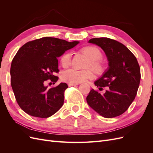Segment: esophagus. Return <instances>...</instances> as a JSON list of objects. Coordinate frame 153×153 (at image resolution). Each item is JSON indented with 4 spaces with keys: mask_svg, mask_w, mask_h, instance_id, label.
I'll use <instances>...</instances> for the list:
<instances>
[{
    "mask_svg": "<svg viewBox=\"0 0 153 153\" xmlns=\"http://www.w3.org/2000/svg\"><path fill=\"white\" fill-rule=\"evenodd\" d=\"M78 85V84H75V83H69V84H68V85L69 87L75 86V85Z\"/></svg>",
    "mask_w": 153,
    "mask_h": 153,
    "instance_id": "obj_1",
    "label": "esophagus"
}]
</instances>
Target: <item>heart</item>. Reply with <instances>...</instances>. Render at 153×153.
I'll list each match as a JSON object with an SVG mask.
<instances>
[{
  "instance_id": "heart-1",
  "label": "heart",
  "mask_w": 153,
  "mask_h": 153,
  "mask_svg": "<svg viewBox=\"0 0 153 153\" xmlns=\"http://www.w3.org/2000/svg\"><path fill=\"white\" fill-rule=\"evenodd\" d=\"M81 51L91 60L89 66L96 73L100 74L105 71V64L100 60L102 57V53L98 47L95 46H87L83 48ZM71 54L70 52L64 53L60 58L61 66L63 68L68 67L71 64ZM93 77L94 73L91 69L78 70L76 69H68L61 75V78L63 81L75 84L83 82L87 79H92Z\"/></svg>"
}]
</instances>
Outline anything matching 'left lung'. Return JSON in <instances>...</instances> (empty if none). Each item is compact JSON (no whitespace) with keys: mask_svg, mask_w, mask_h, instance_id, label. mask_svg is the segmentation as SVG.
Masks as SVG:
<instances>
[{"mask_svg":"<svg viewBox=\"0 0 153 153\" xmlns=\"http://www.w3.org/2000/svg\"><path fill=\"white\" fill-rule=\"evenodd\" d=\"M89 43L99 46L107 57L109 68L94 84L103 94L92 89L87 102L101 116L112 118L126 112L135 100L140 81V68L137 58L126 46L108 38H92Z\"/></svg>","mask_w":153,"mask_h":153,"instance_id":"1","label":"left lung"}]
</instances>
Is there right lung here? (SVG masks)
<instances>
[{
	"label": "right lung",
	"instance_id": "1",
	"mask_svg": "<svg viewBox=\"0 0 153 153\" xmlns=\"http://www.w3.org/2000/svg\"><path fill=\"white\" fill-rule=\"evenodd\" d=\"M78 41L50 37L30 41L18 50L11 66V84L20 107L32 116L47 118L62 107L66 83L48 88L49 80L55 84L59 77L57 57L73 48Z\"/></svg>",
	"mask_w": 153,
	"mask_h": 153
}]
</instances>
